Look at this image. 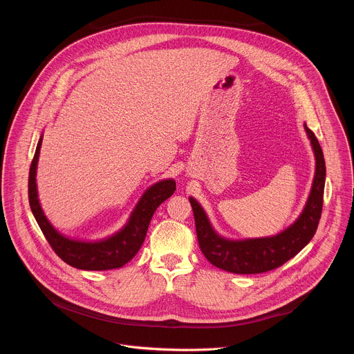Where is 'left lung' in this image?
Here are the masks:
<instances>
[{"instance_id": "8db88e82", "label": "left lung", "mask_w": 354, "mask_h": 354, "mask_svg": "<svg viewBox=\"0 0 354 354\" xmlns=\"http://www.w3.org/2000/svg\"><path fill=\"white\" fill-rule=\"evenodd\" d=\"M315 154V176L307 205L299 217L274 236L232 241L220 236L207 214L193 197H189L194 214L198 246L206 259L218 269L236 274H257L273 270L294 258L317 232L325 189V160L315 134L304 124Z\"/></svg>"}]
</instances>
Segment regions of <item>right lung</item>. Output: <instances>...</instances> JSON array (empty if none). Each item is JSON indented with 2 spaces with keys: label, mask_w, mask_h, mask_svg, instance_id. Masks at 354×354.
<instances>
[{
  "label": "right lung",
  "mask_w": 354,
  "mask_h": 354,
  "mask_svg": "<svg viewBox=\"0 0 354 354\" xmlns=\"http://www.w3.org/2000/svg\"><path fill=\"white\" fill-rule=\"evenodd\" d=\"M43 136H40L35 157L29 169V205L30 210L50 246L67 265L81 270H111L119 269L131 261L140 250L147 230L157 207L174 194L176 183L174 179L157 182L145 190L133 210L127 224L115 235L95 242L77 241L60 234L46 218L37 197L36 168Z\"/></svg>",
  "instance_id": "obj_1"
}]
</instances>
